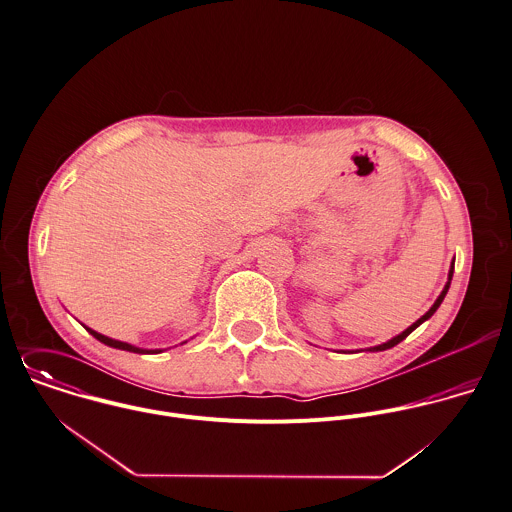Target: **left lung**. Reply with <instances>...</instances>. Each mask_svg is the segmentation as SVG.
<instances>
[{
	"mask_svg": "<svg viewBox=\"0 0 512 512\" xmlns=\"http://www.w3.org/2000/svg\"><path fill=\"white\" fill-rule=\"evenodd\" d=\"M453 269H455V257H453V261H451V267H449V275H447V283H445V287H443V291H441V295L437 297V301L431 305V308L421 316V318H417L411 326H408L404 332H400L398 336H394L392 340H388V342H384V344H378V346H372V348H368V352H382V350H388V348H394L396 344H400L402 340H406L409 334L419 326V324H423L425 320H429L433 314H435V310L441 307V303H443V299H445V295H447V291H449V285H451V279H453Z\"/></svg>",
	"mask_w": 512,
	"mask_h": 512,
	"instance_id": "obj_1",
	"label": "left lung"
}]
</instances>
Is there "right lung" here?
Masks as SVG:
<instances>
[{
  "label": "right lung",
  "instance_id": "right-lung-1",
  "mask_svg": "<svg viewBox=\"0 0 512 512\" xmlns=\"http://www.w3.org/2000/svg\"><path fill=\"white\" fill-rule=\"evenodd\" d=\"M97 340H101L103 344L106 346H110V348H118V350H126V352H136V354H160L162 350H146V348H138V346H132V344H128V342H120V340H114V338H108V336H104L101 332H97V330H93V328H87Z\"/></svg>",
  "mask_w": 512,
  "mask_h": 512
}]
</instances>
